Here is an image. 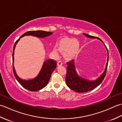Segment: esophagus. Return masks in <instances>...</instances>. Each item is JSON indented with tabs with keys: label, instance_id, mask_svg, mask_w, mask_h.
Masks as SVG:
<instances>
[{
	"label": "esophagus",
	"instance_id": "obj_1",
	"mask_svg": "<svg viewBox=\"0 0 122 122\" xmlns=\"http://www.w3.org/2000/svg\"><path fill=\"white\" fill-rule=\"evenodd\" d=\"M62 62L59 61L58 63H57V66H62Z\"/></svg>",
	"mask_w": 122,
	"mask_h": 122
}]
</instances>
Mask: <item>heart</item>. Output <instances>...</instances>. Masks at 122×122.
Instances as JSON below:
<instances>
[{
  "instance_id": "heart-1",
  "label": "heart",
  "mask_w": 122,
  "mask_h": 122,
  "mask_svg": "<svg viewBox=\"0 0 122 122\" xmlns=\"http://www.w3.org/2000/svg\"><path fill=\"white\" fill-rule=\"evenodd\" d=\"M56 48L52 50V53L56 57L59 56L58 51L63 53L66 61H71L77 58L81 50V45L79 41L75 38L63 37L57 41Z\"/></svg>"
}]
</instances>
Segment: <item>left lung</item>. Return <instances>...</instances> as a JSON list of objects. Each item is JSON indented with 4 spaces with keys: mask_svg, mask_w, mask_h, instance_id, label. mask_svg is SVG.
Segmentation results:
<instances>
[{
    "mask_svg": "<svg viewBox=\"0 0 122 122\" xmlns=\"http://www.w3.org/2000/svg\"><path fill=\"white\" fill-rule=\"evenodd\" d=\"M83 35L86 36L87 38L91 39H97L100 40L104 44L107 52V63L106 64L104 72L98 78L95 80H90L79 76L76 71V65H75V62L73 60L67 62L68 66H67L66 75V83L70 89L78 93H84L91 91L98 86L102 82L105 76L106 73H107L108 61V50L103 41L100 38L90 36L86 34V33H83Z\"/></svg>",
    "mask_w": 122,
    "mask_h": 122,
    "instance_id": "obj_1",
    "label": "left lung"
}]
</instances>
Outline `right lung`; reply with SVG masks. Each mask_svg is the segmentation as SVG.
<instances>
[{"label":"right lung","instance_id":"right-lung-1","mask_svg":"<svg viewBox=\"0 0 122 122\" xmlns=\"http://www.w3.org/2000/svg\"><path fill=\"white\" fill-rule=\"evenodd\" d=\"M52 32H47L45 31L37 30V31H30L25 33L18 40L15 42L14 48H13L12 52V68L13 72H14V76L15 79L18 82L21 84L22 86L30 91H37L43 89L47 85L48 82L50 80V77L52 73L56 67V63L55 61L52 59H48L43 62L42 68H41L39 73L33 79L29 80H24L20 78L18 76L15 69L14 65V53L15 49L17 43L20 39V38L27 36H32L39 38H45L46 37L52 35Z\"/></svg>","mask_w":122,"mask_h":122}]
</instances>
